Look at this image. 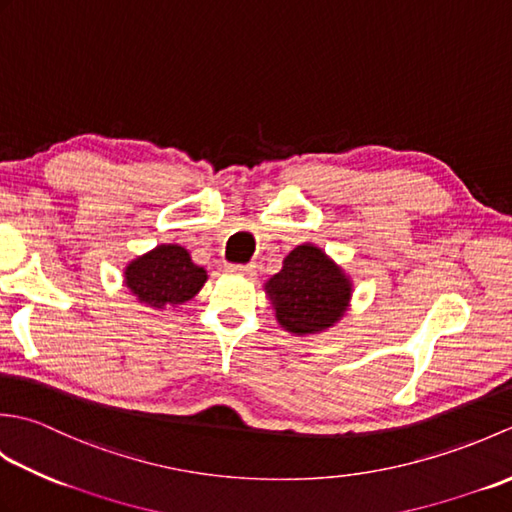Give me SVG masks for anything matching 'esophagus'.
<instances>
[{
  "mask_svg": "<svg viewBox=\"0 0 512 512\" xmlns=\"http://www.w3.org/2000/svg\"><path fill=\"white\" fill-rule=\"evenodd\" d=\"M226 270H228V273H233V275H244V277H255V273H257L253 264H246V266L231 264V266H226Z\"/></svg>",
  "mask_w": 512,
  "mask_h": 512,
  "instance_id": "34e87169",
  "label": "esophagus"
}]
</instances>
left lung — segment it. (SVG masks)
<instances>
[{
  "label": "left lung",
  "instance_id": "1",
  "mask_svg": "<svg viewBox=\"0 0 512 512\" xmlns=\"http://www.w3.org/2000/svg\"><path fill=\"white\" fill-rule=\"evenodd\" d=\"M277 323L295 336L334 328L350 310L354 284L317 244H299L284 257L281 270L264 284Z\"/></svg>",
  "mask_w": 512,
  "mask_h": 512
}]
</instances>
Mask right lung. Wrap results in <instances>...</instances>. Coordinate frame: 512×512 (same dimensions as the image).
Here are the masks:
<instances>
[{"instance_id":"1","label":"right lung","mask_w":512,"mask_h":512,"mask_svg":"<svg viewBox=\"0 0 512 512\" xmlns=\"http://www.w3.org/2000/svg\"><path fill=\"white\" fill-rule=\"evenodd\" d=\"M206 270L180 244H158L123 268V284L140 306L151 310L189 303L206 284Z\"/></svg>"}]
</instances>
